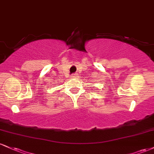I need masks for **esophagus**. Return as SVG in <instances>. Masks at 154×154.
Here are the masks:
<instances>
[{"label": "esophagus", "mask_w": 154, "mask_h": 154, "mask_svg": "<svg viewBox=\"0 0 154 154\" xmlns=\"http://www.w3.org/2000/svg\"><path fill=\"white\" fill-rule=\"evenodd\" d=\"M77 77V74H73V75H72V77H73V78H76Z\"/></svg>", "instance_id": "1"}]
</instances>
